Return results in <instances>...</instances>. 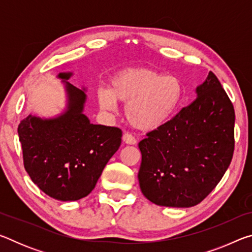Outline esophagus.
<instances>
[{"label": "esophagus", "instance_id": "1", "mask_svg": "<svg viewBox=\"0 0 252 252\" xmlns=\"http://www.w3.org/2000/svg\"><path fill=\"white\" fill-rule=\"evenodd\" d=\"M122 139L126 144H135L136 143V139L131 133H129V132H126V133L123 134Z\"/></svg>", "mask_w": 252, "mask_h": 252}]
</instances>
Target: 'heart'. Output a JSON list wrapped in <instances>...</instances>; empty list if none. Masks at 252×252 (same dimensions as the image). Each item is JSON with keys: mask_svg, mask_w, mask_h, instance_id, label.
Listing matches in <instances>:
<instances>
[{"mask_svg": "<svg viewBox=\"0 0 252 252\" xmlns=\"http://www.w3.org/2000/svg\"><path fill=\"white\" fill-rule=\"evenodd\" d=\"M185 97L180 79L147 67L119 72L109 89L97 91V101L104 111H114L117 101L126 104V117L135 129L152 131L171 120Z\"/></svg>", "mask_w": 252, "mask_h": 252, "instance_id": "heart-1", "label": "heart"}]
</instances>
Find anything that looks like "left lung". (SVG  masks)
I'll return each instance as SVG.
<instances>
[{
  "mask_svg": "<svg viewBox=\"0 0 252 252\" xmlns=\"http://www.w3.org/2000/svg\"><path fill=\"white\" fill-rule=\"evenodd\" d=\"M197 99L139 142V183L158 206H197L227 171L234 150V109L209 72Z\"/></svg>",
  "mask_w": 252,
  "mask_h": 252,
  "instance_id": "left-lung-1",
  "label": "left lung"
}]
</instances>
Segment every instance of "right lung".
Returning <instances> with one entry per match:
<instances>
[{
    "label": "right lung",
    "mask_w": 252,
    "mask_h": 252,
    "mask_svg": "<svg viewBox=\"0 0 252 252\" xmlns=\"http://www.w3.org/2000/svg\"><path fill=\"white\" fill-rule=\"evenodd\" d=\"M71 75H58L66 88L64 113L53 119L30 114L18 127L30 178L45 194L60 201H75L94 189L122 138L119 127L90 123L83 114L87 95L66 82Z\"/></svg>",
    "instance_id": "right-lung-1"
}]
</instances>
